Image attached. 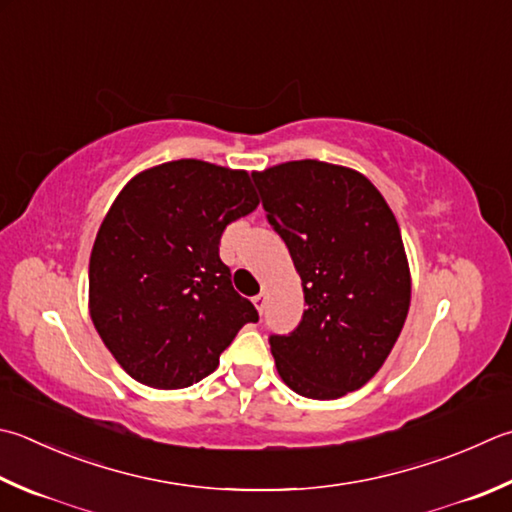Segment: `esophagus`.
Masks as SVG:
<instances>
[{
  "mask_svg": "<svg viewBox=\"0 0 512 512\" xmlns=\"http://www.w3.org/2000/svg\"><path fill=\"white\" fill-rule=\"evenodd\" d=\"M252 301H254V305H256V310H258L260 314H263V310H265V305H267V296H265L263 292H260V294H256V296L252 298Z\"/></svg>",
  "mask_w": 512,
  "mask_h": 512,
  "instance_id": "34e87169",
  "label": "esophagus"
}]
</instances>
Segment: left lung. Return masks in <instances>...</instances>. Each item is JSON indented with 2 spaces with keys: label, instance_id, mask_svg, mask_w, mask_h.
Returning <instances> with one entry per match:
<instances>
[{
  "label": "left lung",
  "instance_id": "obj_1",
  "mask_svg": "<svg viewBox=\"0 0 512 512\" xmlns=\"http://www.w3.org/2000/svg\"><path fill=\"white\" fill-rule=\"evenodd\" d=\"M252 180L307 305L292 332L269 336L278 374L307 399L359 390L388 359L410 307L397 218L368 178L327 162H285Z\"/></svg>",
  "mask_w": 512,
  "mask_h": 512
}]
</instances>
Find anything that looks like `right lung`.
<instances>
[{
  "instance_id": "right-lung-1",
  "label": "right lung",
  "mask_w": 512,
  "mask_h": 512,
  "mask_svg": "<svg viewBox=\"0 0 512 512\" xmlns=\"http://www.w3.org/2000/svg\"><path fill=\"white\" fill-rule=\"evenodd\" d=\"M258 207L245 171L176 160L133 178L106 214L89 263L100 339L133 379L194 385L258 312L220 260L223 231Z\"/></svg>"
}]
</instances>
